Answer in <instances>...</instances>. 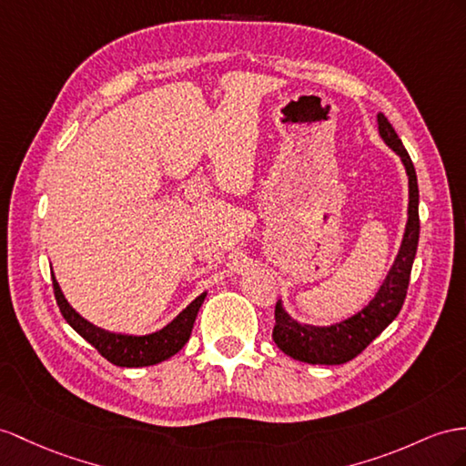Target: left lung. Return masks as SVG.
Instances as JSON below:
<instances>
[{
	"label": "left lung",
	"instance_id": "obj_1",
	"mask_svg": "<svg viewBox=\"0 0 466 466\" xmlns=\"http://www.w3.org/2000/svg\"><path fill=\"white\" fill-rule=\"evenodd\" d=\"M380 136L396 151L410 177V217L405 226V236L388 278L378 295L366 309L349 320L327 329L299 325L283 311L281 303L276 305V327L273 340L278 347L295 360L307 364H344L360 354L381 330H384L401 311L411 278V266L420 242V188L410 153L405 151L396 129L384 114L378 116Z\"/></svg>",
	"mask_w": 466,
	"mask_h": 466
}]
</instances>
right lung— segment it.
Segmentation results:
<instances>
[{"instance_id": "right-lung-1", "label": "right lung", "mask_w": 466, "mask_h": 466, "mask_svg": "<svg viewBox=\"0 0 466 466\" xmlns=\"http://www.w3.org/2000/svg\"><path fill=\"white\" fill-rule=\"evenodd\" d=\"M53 291H55L56 305L61 309L66 323L73 327L82 339L90 342L92 347L98 350V354L106 358V360L122 368L159 364L181 350L190 337V330H193L198 309L207 297V293L198 295L197 299L173 320V323H169L159 332H153V335H147V337H126V335H112V332L92 327L88 320L82 319L75 309L68 305L61 288H58V283L55 279H53Z\"/></svg>"}]
</instances>
